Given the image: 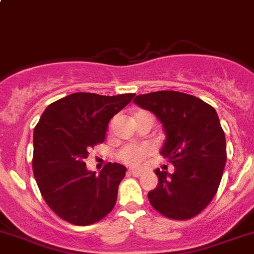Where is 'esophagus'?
Masks as SVG:
<instances>
[{"mask_svg": "<svg viewBox=\"0 0 254 254\" xmlns=\"http://www.w3.org/2000/svg\"><path fill=\"white\" fill-rule=\"evenodd\" d=\"M129 173H131L132 176H134V177H139V176L142 175V171L141 170H129Z\"/></svg>", "mask_w": 254, "mask_h": 254, "instance_id": "obj_1", "label": "esophagus"}]
</instances>
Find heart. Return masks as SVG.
<instances>
[{
  "label": "heart",
  "mask_w": 254,
  "mask_h": 254,
  "mask_svg": "<svg viewBox=\"0 0 254 254\" xmlns=\"http://www.w3.org/2000/svg\"><path fill=\"white\" fill-rule=\"evenodd\" d=\"M151 149L147 146H137V144H128L120 149L118 158L123 163L129 166H137L142 162V159L148 156Z\"/></svg>",
  "instance_id": "1"
}]
</instances>
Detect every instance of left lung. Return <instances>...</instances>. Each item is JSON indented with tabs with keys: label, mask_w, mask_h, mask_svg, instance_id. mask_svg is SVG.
I'll list each match as a JSON object with an SVG mask.
<instances>
[{
	"label": "left lung",
	"mask_w": 254,
	"mask_h": 254,
	"mask_svg": "<svg viewBox=\"0 0 254 254\" xmlns=\"http://www.w3.org/2000/svg\"><path fill=\"white\" fill-rule=\"evenodd\" d=\"M133 102L162 123L161 154L175 166L173 173L154 171L158 185L148 192L149 203L168 218L197 216L213 199L226 166V137L216 110L176 91L139 95Z\"/></svg>",
	"instance_id": "left-lung-1"
}]
</instances>
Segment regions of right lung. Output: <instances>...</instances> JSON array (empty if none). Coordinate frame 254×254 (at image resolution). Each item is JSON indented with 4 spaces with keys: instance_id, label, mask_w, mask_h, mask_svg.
Listing matches in <instances>:
<instances>
[{
    "instance_id": "right-lung-1",
    "label": "right lung",
    "mask_w": 254,
    "mask_h": 254,
    "mask_svg": "<svg viewBox=\"0 0 254 254\" xmlns=\"http://www.w3.org/2000/svg\"><path fill=\"white\" fill-rule=\"evenodd\" d=\"M133 97L77 92L42 113L33 132V175L43 199L60 218L88 226L113 209L127 170L110 162L96 175L84 161L89 149L105 141L111 118Z\"/></svg>"
}]
</instances>
